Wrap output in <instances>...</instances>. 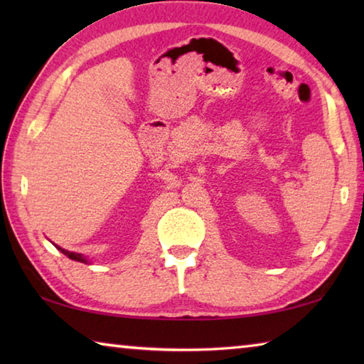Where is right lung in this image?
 <instances>
[{"mask_svg": "<svg viewBox=\"0 0 364 364\" xmlns=\"http://www.w3.org/2000/svg\"><path fill=\"white\" fill-rule=\"evenodd\" d=\"M54 245H56V244H54ZM56 249H58V250H60V252H63V254H64V255H67V257H69V258H70V260H75V262H82V263H88V258H86V257H83L82 254H75V252H69V250H65V249H63V247H59V245H56Z\"/></svg>", "mask_w": 364, "mask_h": 364, "instance_id": "right-lung-1", "label": "right lung"}]
</instances>
